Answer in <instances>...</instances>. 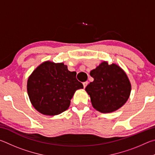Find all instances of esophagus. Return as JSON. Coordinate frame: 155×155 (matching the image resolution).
<instances>
[{
    "mask_svg": "<svg viewBox=\"0 0 155 155\" xmlns=\"http://www.w3.org/2000/svg\"><path fill=\"white\" fill-rule=\"evenodd\" d=\"M88 82H84L83 83V85H84V88H86V86H87V84H88Z\"/></svg>",
    "mask_w": 155,
    "mask_h": 155,
    "instance_id": "obj_1",
    "label": "esophagus"
}]
</instances>
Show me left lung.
Listing matches in <instances>:
<instances>
[{"label": "left lung", "mask_w": 155, "mask_h": 155, "mask_svg": "<svg viewBox=\"0 0 155 155\" xmlns=\"http://www.w3.org/2000/svg\"><path fill=\"white\" fill-rule=\"evenodd\" d=\"M90 75L93 82L85 90L90 95L94 109L101 113H110L118 110L130 96L131 83L125 72L116 64L103 62Z\"/></svg>", "instance_id": "1"}]
</instances>
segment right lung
I'll use <instances>...</instances> for the list:
<instances>
[{"mask_svg":"<svg viewBox=\"0 0 155 155\" xmlns=\"http://www.w3.org/2000/svg\"><path fill=\"white\" fill-rule=\"evenodd\" d=\"M83 88L76 79V72L69 71L62 62H43L27 82L32 105L38 112L48 116L58 115L67 110L75 92Z\"/></svg>","mask_w":155,"mask_h":155,"instance_id":"add662e5","label":"right lung"}]
</instances>
